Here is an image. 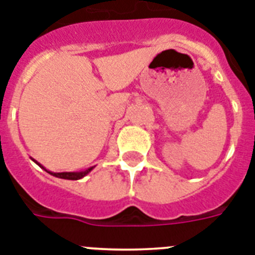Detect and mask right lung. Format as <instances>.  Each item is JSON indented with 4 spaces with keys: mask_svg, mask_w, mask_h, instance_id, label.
Wrapping results in <instances>:
<instances>
[{
    "mask_svg": "<svg viewBox=\"0 0 255 255\" xmlns=\"http://www.w3.org/2000/svg\"><path fill=\"white\" fill-rule=\"evenodd\" d=\"M30 159H32V158H30ZM32 160L34 161L35 164H38L39 167L42 168V169H45L46 172H47V173L52 174V176L57 177V178H63V180H73V181L81 180V178H83V177H85V176H87V174L90 173L91 170H92L95 168V165H94V167H90V168H87V169H85V170H81V172H59V173H55V172H51V170L46 169V168L43 167V165L39 164L38 161H35L34 159H32Z\"/></svg>",
    "mask_w": 255,
    "mask_h": 255,
    "instance_id": "add662e5",
    "label": "right lung"
}]
</instances>
